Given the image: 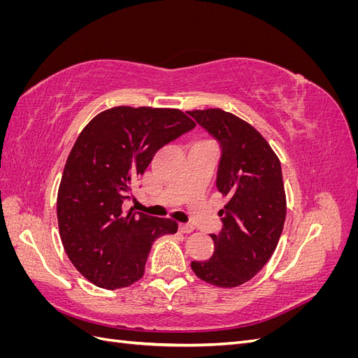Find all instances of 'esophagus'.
Segmentation results:
<instances>
[{
	"label": "esophagus",
	"mask_w": 358,
	"mask_h": 358,
	"mask_svg": "<svg viewBox=\"0 0 358 358\" xmlns=\"http://www.w3.org/2000/svg\"><path fill=\"white\" fill-rule=\"evenodd\" d=\"M179 231L180 233H192L194 227L191 224H179Z\"/></svg>",
	"instance_id": "obj_1"
}]
</instances>
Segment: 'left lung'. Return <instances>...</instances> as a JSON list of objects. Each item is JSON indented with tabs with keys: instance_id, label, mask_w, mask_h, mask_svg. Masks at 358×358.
Segmentation results:
<instances>
[{
	"instance_id": "left-lung-1",
	"label": "left lung",
	"mask_w": 358,
	"mask_h": 358,
	"mask_svg": "<svg viewBox=\"0 0 358 358\" xmlns=\"http://www.w3.org/2000/svg\"><path fill=\"white\" fill-rule=\"evenodd\" d=\"M218 140L222 155L216 188L227 197L222 230L210 234L215 252L191 268L204 282L233 288L252 279L275 252L282 234L287 199L278 155L243 119L221 109L188 112Z\"/></svg>"
}]
</instances>
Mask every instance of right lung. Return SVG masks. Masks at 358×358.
I'll use <instances>...</instances> for the list:
<instances>
[{"label":"right lung","instance_id":"1","mask_svg":"<svg viewBox=\"0 0 358 358\" xmlns=\"http://www.w3.org/2000/svg\"><path fill=\"white\" fill-rule=\"evenodd\" d=\"M194 125L179 109L117 106L82 129L64 167L57 215L70 262L94 285L134 284L152 243L178 231L176 221L125 212L124 201L157 150Z\"/></svg>","mask_w":358,"mask_h":358}]
</instances>
